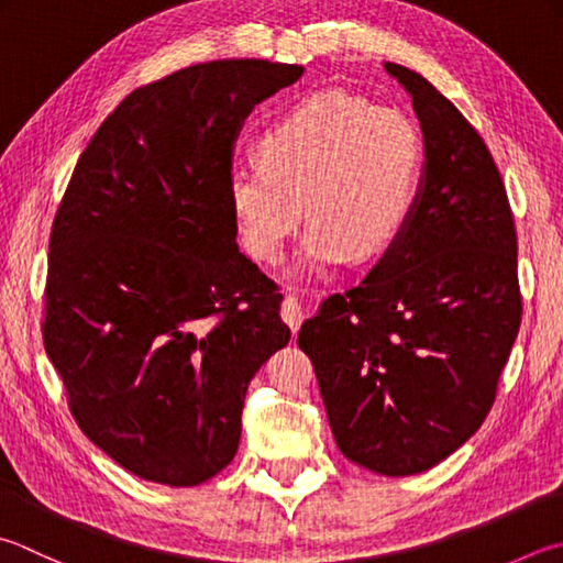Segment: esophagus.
Returning <instances> with one entry per match:
<instances>
[{"instance_id":"34e87169","label":"esophagus","mask_w":563,"mask_h":563,"mask_svg":"<svg viewBox=\"0 0 563 563\" xmlns=\"http://www.w3.org/2000/svg\"><path fill=\"white\" fill-rule=\"evenodd\" d=\"M282 318H284V323L289 325L294 333L301 328L303 309H301V303H299V299H296L294 294H286V296H284V301H282Z\"/></svg>"}]
</instances>
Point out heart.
Listing matches in <instances>:
<instances>
[{
    "mask_svg": "<svg viewBox=\"0 0 563 563\" xmlns=\"http://www.w3.org/2000/svg\"><path fill=\"white\" fill-rule=\"evenodd\" d=\"M260 162H235L228 198L242 245L277 262L306 213L299 269L387 252L407 230L423 181V140L397 108L347 90L313 92L277 117L257 142Z\"/></svg>",
    "mask_w": 563,
    "mask_h": 563,
    "instance_id": "obj_1",
    "label": "heart"
}]
</instances>
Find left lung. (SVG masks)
<instances>
[{"label":"left lung","instance_id":"obj_1","mask_svg":"<svg viewBox=\"0 0 563 563\" xmlns=\"http://www.w3.org/2000/svg\"><path fill=\"white\" fill-rule=\"evenodd\" d=\"M427 146L419 203L367 277L301 325L338 449L401 478L481 429L522 321L517 230L495 158L433 85L385 63Z\"/></svg>","mask_w":563,"mask_h":563}]
</instances>
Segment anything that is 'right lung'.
Here are the masks:
<instances>
[{
	"mask_svg": "<svg viewBox=\"0 0 563 563\" xmlns=\"http://www.w3.org/2000/svg\"><path fill=\"white\" fill-rule=\"evenodd\" d=\"M301 73L232 58L134 88L53 218L46 353L85 437L144 481L225 468L250 379L291 338L279 286L235 242L228 172L252 104Z\"/></svg>",
	"mask_w": 563,
	"mask_h": 563,
	"instance_id": "obj_1",
	"label": "right lung"
}]
</instances>
